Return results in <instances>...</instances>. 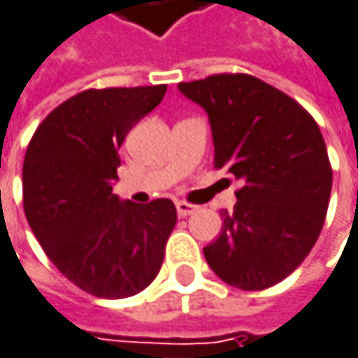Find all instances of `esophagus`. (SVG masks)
Wrapping results in <instances>:
<instances>
[{
  "label": "esophagus",
  "mask_w": 358,
  "mask_h": 358,
  "mask_svg": "<svg viewBox=\"0 0 358 358\" xmlns=\"http://www.w3.org/2000/svg\"><path fill=\"white\" fill-rule=\"evenodd\" d=\"M175 206H177V215L179 217H189V215H194L198 210V206H194L189 202H177Z\"/></svg>",
  "instance_id": "1"
}]
</instances>
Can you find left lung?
<instances>
[{
	"label": "left lung",
	"instance_id": "8db88e82",
	"mask_svg": "<svg viewBox=\"0 0 358 358\" xmlns=\"http://www.w3.org/2000/svg\"><path fill=\"white\" fill-rule=\"evenodd\" d=\"M210 120L215 166L242 181L234 213L204 248L210 268L240 289L285 279L315 246L329 204L331 164L315 118L250 75L179 83Z\"/></svg>",
	"mask_w": 358,
	"mask_h": 358
}]
</instances>
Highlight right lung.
Here are the masks:
<instances>
[{
  "mask_svg": "<svg viewBox=\"0 0 358 358\" xmlns=\"http://www.w3.org/2000/svg\"><path fill=\"white\" fill-rule=\"evenodd\" d=\"M164 93L166 85L81 91L48 114L27 148V221L58 271L97 298L145 289L177 223L169 198L133 204L112 194L118 148Z\"/></svg>",
  "mask_w": 358,
  "mask_h": 358,
  "instance_id": "add662e5",
  "label": "right lung"
}]
</instances>
